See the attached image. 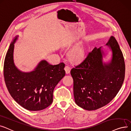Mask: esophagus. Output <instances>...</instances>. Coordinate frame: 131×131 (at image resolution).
<instances>
[{"mask_svg":"<svg viewBox=\"0 0 131 131\" xmlns=\"http://www.w3.org/2000/svg\"><path fill=\"white\" fill-rule=\"evenodd\" d=\"M64 70H65V71H66V74H68L70 72V70H71V68L69 66H66L64 68Z\"/></svg>","mask_w":131,"mask_h":131,"instance_id":"34e87169","label":"esophagus"}]
</instances>
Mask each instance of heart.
Here are the masks:
<instances>
[{"mask_svg": "<svg viewBox=\"0 0 131 131\" xmlns=\"http://www.w3.org/2000/svg\"><path fill=\"white\" fill-rule=\"evenodd\" d=\"M85 52L82 45L72 48L68 53V57L72 62H79L85 58Z\"/></svg>", "mask_w": 131, "mask_h": 131, "instance_id": "obj_1", "label": "heart"}]
</instances>
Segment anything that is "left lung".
I'll use <instances>...</instances> for the list:
<instances>
[{"label": "left lung", "mask_w": 131, "mask_h": 131, "mask_svg": "<svg viewBox=\"0 0 131 131\" xmlns=\"http://www.w3.org/2000/svg\"><path fill=\"white\" fill-rule=\"evenodd\" d=\"M111 52L110 60L101 46L94 47L84 60L71 70L76 103L91 111L109 103L120 90L125 78V66L119 44L111 37L105 44Z\"/></svg>", "instance_id": "1"}]
</instances>
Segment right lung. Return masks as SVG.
Instances as JSON below:
<instances>
[{
    "label": "right lung",
    "instance_id": "1",
    "mask_svg": "<svg viewBox=\"0 0 131 131\" xmlns=\"http://www.w3.org/2000/svg\"><path fill=\"white\" fill-rule=\"evenodd\" d=\"M18 37L15 36L11 42L5 59L6 85L12 97L23 108L30 111L41 110L52 103L55 87L66 74L65 64L53 66L42 60L32 71L20 70L15 66L13 57Z\"/></svg>",
    "mask_w": 131,
    "mask_h": 131
}]
</instances>
